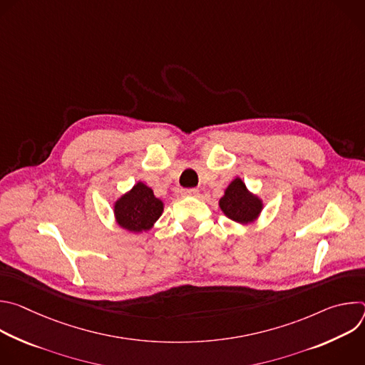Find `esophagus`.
Here are the masks:
<instances>
[{"mask_svg": "<svg viewBox=\"0 0 365 365\" xmlns=\"http://www.w3.org/2000/svg\"><path fill=\"white\" fill-rule=\"evenodd\" d=\"M182 195H183V196H196V195H197V189H195V187L183 189V190H182Z\"/></svg>", "mask_w": 365, "mask_h": 365, "instance_id": "1", "label": "esophagus"}]
</instances>
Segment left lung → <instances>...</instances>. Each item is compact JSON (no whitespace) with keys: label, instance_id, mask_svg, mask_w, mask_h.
<instances>
[{"label":"left lung","instance_id":"8db88e82","mask_svg":"<svg viewBox=\"0 0 365 365\" xmlns=\"http://www.w3.org/2000/svg\"><path fill=\"white\" fill-rule=\"evenodd\" d=\"M220 207L230 220L247 225L258 218L263 210V200L252 195L245 183L237 178L225 189L224 196L220 199Z\"/></svg>","mask_w":365,"mask_h":365}]
</instances>
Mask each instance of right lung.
<instances>
[{
	"label": "right lung",
	"instance_id": "obj_1",
	"mask_svg": "<svg viewBox=\"0 0 365 365\" xmlns=\"http://www.w3.org/2000/svg\"><path fill=\"white\" fill-rule=\"evenodd\" d=\"M163 212V202L143 182L124 193L114 203L117 224L130 232L148 231Z\"/></svg>",
	"mask_w": 365,
	"mask_h": 365
}]
</instances>
